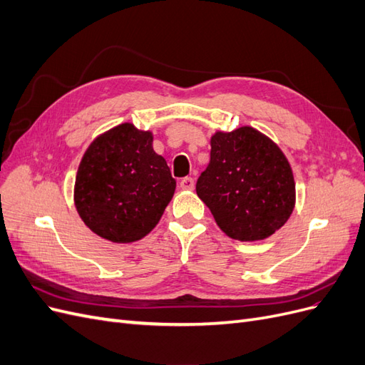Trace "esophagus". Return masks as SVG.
I'll return each instance as SVG.
<instances>
[{"label":"esophagus","mask_w":365,"mask_h":365,"mask_svg":"<svg viewBox=\"0 0 365 365\" xmlns=\"http://www.w3.org/2000/svg\"><path fill=\"white\" fill-rule=\"evenodd\" d=\"M180 187L182 190H193L195 187V180L192 178V176H185V178H182L180 181Z\"/></svg>","instance_id":"34e87169"}]
</instances>
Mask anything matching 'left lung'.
I'll use <instances>...</instances> for the list:
<instances>
[{
  "instance_id": "left-lung-1",
  "label": "left lung",
  "mask_w": 365,
  "mask_h": 365,
  "mask_svg": "<svg viewBox=\"0 0 365 365\" xmlns=\"http://www.w3.org/2000/svg\"><path fill=\"white\" fill-rule=\"evenodd\" d=\"M196 193L224 233L262 240L289 219L295 204L291 165L279 146L250 126L216 132Z\"/></svg>"
}]
</instances>
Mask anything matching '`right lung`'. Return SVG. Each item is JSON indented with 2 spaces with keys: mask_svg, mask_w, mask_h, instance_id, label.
<instances>
[{
  "mask_svg": "<svg viewBox=\"0 0 365 365\" xmlns=\"http://www.w3.org/2000/svg\"><path fill=\"white\" fill-rule=\"evenodd\" d=\"M152 140L150 132L123 123L85 152L74 202L85 225L101 237L117 244L145 237L170 202L176 181Z\"/></svg>",
  "mask_w": 365,
  "mask_h": 365,
  "instance_id": "add662e5",
  "label": "right lung"
}]
</instances>
